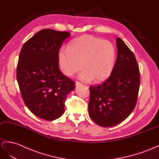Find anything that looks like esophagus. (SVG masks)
Returning <instances> with one entry per match:
<instances>
[{
    "instance_id": "esophagus-1",
    "label": "esophagus",
    "mask_w": 159,
    "mask_h": 159,
    "mask_svg": "<svg viewBox=\"0 0 159 159\" xmlns=\"http://www.w3.org/2000/svg\"><path fill=\"white\" fill-rule=\"evenodd\" d=\"M83 84H82L81 83H80V82L79 81H75V85L76 86H79V85H82Z\"/></svg>"
}]
</instances>
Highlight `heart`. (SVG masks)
I'll use <instances>...</instances> for the list:
<instances>
[{"label": "heart", "instance_id": "heart-1", "mask_svg": "<svg viewBox=\"0 0 159 159\" xmlns=\"http://www.w3.org/2000/svg\"><path fill=\"white\" fill-rule=\"evenodd\" d=\"M57 58L59 68L66 76H73L83 68L80 79H94L96 83H100L108 78L113 71L116 50L109 41L83 35L71 41L67 48H61Z\"/></svg>", "mask_w": 159, "mask_h": 159}]
</instances>
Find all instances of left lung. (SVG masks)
Listing matches in <instances>:
<instances>
[{"label":"left lung","mask_w":159,"mask_h":159,"mask_svg":"<svg viewBox=\"0 0 159 159\" xmlns=\"http://www.w3.org/2000/svg\"><path fill=\"white\" fill-rule=\"evenodd\" d=\"M113 71L102 84L90 86L89 112L96 124L115 126L134 110L140 86V72L135 55L120 38Z\"/></svg>","instance_id":"left-lung-1"}]
</instances>
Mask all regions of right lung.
Returning a JSON list of instances; mask_svg holds the SVG:
<instances>
[{
    "label": "right lung",
    "mask_w": 159,
    "mask_h": 159,
    "mask_svg": "<svg viewBox=\"0 0 159 159\" xmlns=\"http://www.w3.org/2000/svg\"><path fill=\"white\" fill-rule=\"evenodd\" d=\"M70 33L44 29L22 46L16 78L22 99L32 113L48 121L59 118L65 112L66 95L75 83L59 69L57 55Z\"/></svg>",
    "instance_id": "right-lung-1"
}]
</instances>
